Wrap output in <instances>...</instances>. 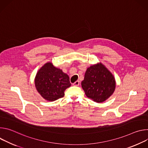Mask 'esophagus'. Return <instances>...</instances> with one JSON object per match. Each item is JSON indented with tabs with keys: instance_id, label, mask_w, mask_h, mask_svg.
<instances>
[{
	"instance_id": "34e87169",
	"label": "esophagus",
	"mask_w": 148,
	"mask_h": 148,
	"mask_svg": "<svg viewBox=\"0 0 148 148\" xmlns=\"http://www.w3.org/2000/svg\"><path fill=\"white\" fill-rule=\"evenodd\" d=\"M79 84V81H76L74 83H73V86H78Z\"/></svg>"
}]
</instances>
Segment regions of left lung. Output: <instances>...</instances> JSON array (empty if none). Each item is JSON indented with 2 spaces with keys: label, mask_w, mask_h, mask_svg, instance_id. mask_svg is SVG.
I'll return each instance as SVG.
<instances>
[{
  "label": "left lung",
  "mask_w": 148,
  "mask_h": 148,
  "mask_svg": "<svg viewBox=\"0 0 148 148\" xmlns=\"http://www.w3.org/2000/svg\"><path fill=\"white\" fill-rule=\"evenodd\" d=\"M81 87L88 98L101 103L113 94L116 81L112 73L100 62L87 68Z\"/></svg>",
  "instance_id": "1"
}]
</instances>
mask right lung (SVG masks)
<instances>
[{"instance_id": "right-lung-1", "label": "right lung", "mask_w": 148, "mask_h": 148, "mask_svg": "<svg viewBox=\"0 0 148 148\" xmlns=\"http://www.w3.org/2000/svg\"><path fill=\"white\" fill-rule=\"evenodd\" d=\"M34 84L40 95L51 102L64 96L65 90L71 86L69 76L51 62H46L38 70Z\"/></svg>"}]
</instances>
